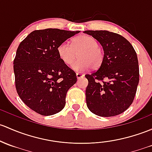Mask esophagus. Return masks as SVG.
<instances>
[{"label": "esophagus", "mask_w": 152, "mask_h": 152, "mask_svg": "<svg viewBox=\"0 0 152 152\" xmlns=\"http://www.w3.org/2000/svg\"><path fill=\"white\" fill-rule=\"evenodd\" d=\"M83 76H84V74H82V73H76V77H77L78 79H81Z\"/></svg>", "instance_id": "1"}]
</instances>
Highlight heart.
Here are the masks:
<instances>
[{
  "instance_id": "b5f03b06",
  "label": "heart",
  "mask_w": 152,
  "mask_h": 152,
  "mask_svg": "<svg viewBox=\"0 0 152 152\" xmlns=\"http://www.w3.org/2000/svg\"><path fill=\"white\" fill-rule=\"evenodd\" d=\"M57 54L65 65H71L78 54L79 60L75 62L72 68L76 71H84L99 68L104 59V52L98 46L97 40L89 36H77L72 39L71 45L63 42L57 47Z\"/></svg>"
}]
</instances>
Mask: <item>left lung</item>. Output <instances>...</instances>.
I'll return each instance as SVG.
<instances>
[{
	"label": "left lung",
	"mask_w": 152,
	"mask_h": 152,
	"mask_svg": "<svg viewBox=\"0 0 152 152\" xmlns=\"http://www.w3.org/2000/svg\"><path fill=\"white\" fill-rule=\"evenodd\" d=\"M100 42L104 51L103 63L86 74V102L89 110L103 117L119 115L133 102L139 82L137 54L121 35L107 30H86Z\"/></svg>",
	"instance_id": "8db88e82"
}]
</instances>
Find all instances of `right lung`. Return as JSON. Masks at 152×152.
Returning a JSON list of instances; mask_svg holds the SVG:
<instances>
[{
	"label": "right lung",
	"instance_id": "add662e5",
	"mask_svg": "<svg viewBox=\"0 0 152 152\" xmlns=\"http://www.w3.org/2000/svg\"><path fill=\"white\" fill-rule=\"evenodd\" d=\"M79 31L36 30L19 45L14 60L15 87L27 106L43 116L60 112L66 94L77 81L76 73L62 61L57 47Z\"/></svg>",
	"mask_w": 152,
	"mask_h": 152
}]
</instances>
